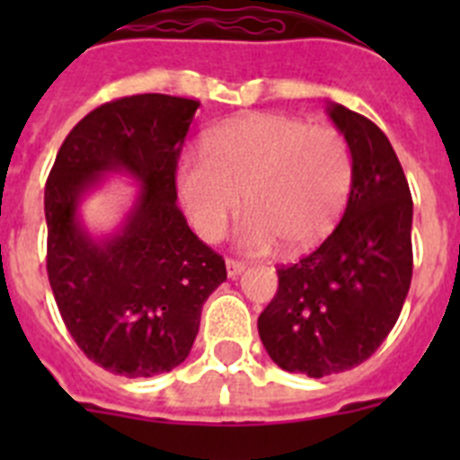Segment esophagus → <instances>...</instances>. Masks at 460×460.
Wrapping results in <instances>:
<instances>
[{
  "label": "esophagus",
  "instance_id": "1",
  "mask_svg": "<svg viewBox=\"0 0 460 460\" xmlns=\"http://www.w3.org/2000/svg\"><path fill=\"white\" fill-rule=\"evenodd\" d=\"M226 267H227V276L234 279V276H239L243 270H246V262H239V260H226Z\"/></svg>",
  "mask_w": 460,
  "mask_h": 460
}]
</instances>
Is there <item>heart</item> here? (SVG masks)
Returning <instances> with one entry per match:
<instances>
[{
    "instance_id": "b5f03b06",
    "label": "heart",
    "mask_w": 460,
    "mask_h": 460,
    "mask_svg": "<svg viewBox=\"0 0 460 460\" xmlns=\"http://www.w3.org/2000/svg\"><path fill=\"white\" fill-rule=\"evenodd\" d=\"M177 189L202 239L217 242L242 205L249 214L237 243L265 253L280 243L299 253L323 242L352 189V156L343 133L299 117L258 112L211 131L205 152L189 154Z\"/></svg>"
}]
</instances>
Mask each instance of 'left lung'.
Segmentation results:
<instances>
[{
	"instance_id": "1",
	"label": "left lung",
	"mask_w": 460,
	"mask_h": 460,
	"mask_svg": "<svg viewBox=\"0 0 460 460\" xmlns=\"http://www.w3.org/2000/svg\"><path fill=\"white\" fill-rule=\"evenodd\" d=\"M352 154V189L334 233L295 265L260 313L265 350L283 371L324 377L359 367L396 324L412 280V195L387 136L329 103Z\"/></svg>"
}]
</instances>
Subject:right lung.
Here are the masks:
<instances>
[{"instance_id":"1","label":"right lung","mask_w":460,"mask_h":460,"mask_svg":"<svg viewBox=\"0 0 460 460\" xmlns=\"http://www.w3.org/2000/svg\"><path fill=\"white\" fill-rule=\"evenodd\" d=\"M200 101L136 93L73 126L46 181L48 279L68 334L105 371L168 373L189 357L202 304L226 260L195 237L177 207V161ZM103 172L143 184L119 234L96 243L79 226L83 192Z\"/></svg>"}]
</instances>
